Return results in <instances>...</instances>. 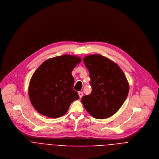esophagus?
Masks as SVG:
<instances>
[{
	"mask_svg": "<svg viewBox=\"0 0 159 159\" xmlns=\"http://www.w3.org/2000/svg\"><path fill=\"white\" fill-rule=\"evenodd\" d=\"M83 92H81V91H79V92H78V95H79V97H80V98L83 97Z\"/></svg>",
	"mask_w": 159,
	"mask_h": 159,
	"instance_id": "obj_1",
	"label": "esophagus"
}]
</instances>
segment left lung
<instances>
[{
    "label": "left lung",
    "mask_w": 159,
    "mask_h": 159,
    "mask_svg": "<svg viewBox=\"0 0 159 159\" xmlns=\"http://www.w3.org/2000/svg\"><path fill=\"white\" fill-rule=\"evenodd\" d=\"M92 92L81 98L86 110L94 118L105 119L116 113L128 96L129 84L116 62L100 54L85 56Z\"/></svg>",
    "instance_id": "obj_1"
}]
</instances>
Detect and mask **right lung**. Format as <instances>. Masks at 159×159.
Wrapping results in <instances>:
<instances>
[{"instance_id":"right-lung-1","label":"right lung","mask_w":159,"mask_h":159,"mask_svg":"<svg viewBox=\"0 0 159 159\" xmlns=\"http://www.w3.org/2000/svg\"><path fill=\"white\" fill-rule=\"evenodd\" d=\"M81 57L64 54L46 60L32 76L28 88L33 107L41 115L58 118L65 115L71 103L79 99L73 90L72 71Z\"/></svg>"}]
</instances>
